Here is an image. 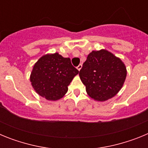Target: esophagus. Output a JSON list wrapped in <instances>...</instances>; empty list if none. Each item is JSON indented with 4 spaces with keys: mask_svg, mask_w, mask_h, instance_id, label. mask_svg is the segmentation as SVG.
Masks as SVG:
<instances>
[{
    "mask_svg": "<svg viewBox=\"0 0 148 148\" xmlns=\"http://www.w3.org/2000/svg\"><path fill=\"white\" fill-rule=\"evenodd\" d=\"M82 68V64H79L78 66H77V69H78V71H80Z\"/></svg>",
    "mask_w": 148,
    "mask_h": 148,
    "instance_id": "1",
    "label": "esophagus"
}]
</instances>
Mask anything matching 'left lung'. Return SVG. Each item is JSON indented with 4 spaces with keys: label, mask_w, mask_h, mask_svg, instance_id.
Segmentation results:
<instances>
[{
    "label": "left lung",
    "mask_w": 148,
    "mask_h": 148,
    "mask_svg": "<svg viewBox=\"0 0 148 148\" xmlns=\"http://www.w3.org/2000/svg\"><path fill=\"white\" fill-rule=\"evenodd\" d=\"M79 76L91 99L105 101L114 97L123 87L127 69L119 58L102 49L92 51L87 56Z\"/></svg>",
    "instance_id": "left-lung-1"
}]
</instances>
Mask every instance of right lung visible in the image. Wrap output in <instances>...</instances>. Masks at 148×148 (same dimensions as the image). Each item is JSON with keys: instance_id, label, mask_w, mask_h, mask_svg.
<instances>
[{"instance_id": "right-lung-1", "label": "right lung", "mask_w": 148, "mask_h": 148, "mask_svg": "<svg viewBox=\"0 0 148 148\" xmlns=\"http://www.w3.org/2000/svg\"><path fill=\"white\" fill-rule=\"evenodd\" d=\"M78 73L72 65L70 58H64L58 53H48L34 64L30 82L41 97L57 101L67 92L68 86Z\"/></svg>"}]
</instances>
